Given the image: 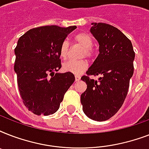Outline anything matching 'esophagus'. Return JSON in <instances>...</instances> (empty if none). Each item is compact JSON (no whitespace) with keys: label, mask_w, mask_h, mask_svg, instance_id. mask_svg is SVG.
Instances as JSON below:
<instances>
[{"label":"esophagus","mask_w":149,"mask_h":149,"mask_svg":"<svg viewBox=\"0 0 149 149\" xmlns=\"http://www.w3.org/2000/svg\"><path fill=\"white\" fill-rule=\"evenodd\" d=\"M79 79H80V77L79 76H75V80L76 81H79Z\"/></svg>","instance_id":"esophagus-1"}]
</instances>
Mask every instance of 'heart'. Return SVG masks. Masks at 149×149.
Returning a JSON list of instances; mask_svg holds the SVG:
<instances>
[{"label":"heart","instance_id":"heart-1","mask_svg":"<svg viewBox=\"0 0 149 149\" xmlns=\"http://www.w3.org/2000/svg\"><path fill=\"white\" fill-rule=\"evenodd\" d=\"M75 42L78 45H81L84 48L82 52V57L86 56L87 58H91L93 56V50L92 49L93 46V38L90 35L84 32L77 34L74 36ZM70 51V44L67 40H64L61 43L59 48V56L61 58L65 59L68 57ZM88 66V63L86 60L82 59L79 61L70 60L65 63L63 65V69L64 71L68 72H71L72 74L79 75L84 72Z\"/></svg>","mask_w":149,"mask_h":149}]
</instances>
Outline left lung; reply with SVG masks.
Masks as SVG:
<instances>
[{
	"label": "left lung",
	"mask_w": 149,
	"mask_h": 149,
	"mask_svg": "<svg viewBox=\"0 0 149 149\" xmlns=\"http://www.w3.org/2000/svg\"><path fill=\"white\" fill-rule=\"evenodd\" d=\"M91 32L99 44V55L81 79L87 88L81 94L83 111L89 118L104 121L121 107L134 73L132 42L115 27L92 23ZM100 75L98 81L89 76Z\"/></svg>",
	"instance_id": "obj_1"
}]
</instances>
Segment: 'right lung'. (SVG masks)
Here are the masks:
<instances>
[{"label":"right lung","instance_id":"1","mask_svg":"<svg viewBox=\"0 0 149 149\" xmlns=\"http://www.w3.org/2000/svg\"><path fill=\"white\" fill-rule=\"evenodd\" d=\"M77 26L56 25L30 29L21 36L15 49V73L24 106L36 115L56 113L75 80L71 72L59 73V48Z\"/></svg>","mask_w":149,"mask_h":149}]
</instances>
